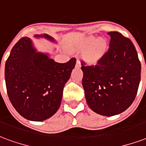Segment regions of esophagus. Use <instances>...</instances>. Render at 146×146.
<instances>
[{
  "mask_svg": "<svg viewBox=\"0 0 146 146\" xmlns=\"http://www.w3.org/2000/svg\"><path fill=\"white\" fill-rule=\"evenodd\" d=\"M76 66H77V67H80V66H81L80 61L79 60H76Z\"/></svg>",
  "mask_w": 146,
  "mask_h": 146,
  "instance_id": "34e87169",
  "label": "esophagus"
}]
</instances>
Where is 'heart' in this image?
I'll use <instances>...</instances> for the list:
<instances>
[{
  "label": "heart",
  "mask_w": 146,
  "mask_h": 146,
  "mask_svg": "<svg viewBox=\"0 0 146 146\" xmlns=\"http://www.w3.org/2000/svg\"><path fill=\"white\" fill-rule=\"evenodd\" d=\"M78 50H83V57L88 63H93L100 60L106 50V43L103 39L95 40V37L90 36L86 37L79 43Z\"/></svg>",
  "instance_id": "b5f03b06"
}]
</instances>
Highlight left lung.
Masks as SVG:
<instances>
[{
    "label": "left lung",
    "instance_id": "left-lung-1",
    "mask_svg": "<svg viewBox=\"0 0 146 146\" xmlns=\"http://www.w3.org/2000/svg\"><path fill=\"white\" fill-rule=\"evenodd\" d=\"M110 48L96 65L81 62L86 103L100 115L113 116L132 105L141 78V63L135 46L119 32H109Z\"/></svg>",
    "mask_w": 146,
    "mask_h": 146
}]
</instances>
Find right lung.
<instances>
[{
	"mask_svg": "<svg viewBox=\"0 0 146 146\" xmlns=\"http://www.w3.org/2000/svg\"><path fill=\"white\" fill-rule=\"evenodd\" d=\"M35 36L54 40L47 34ZM76 61L56 63L47 53L37 52L29 37H22L11 50L4 72L9 100L17 113L36 122L54 115Z\"/></svg>",
	"mask_w": 146,
	"mask_h": 146,
	"instance_id": "right-lung-1",
	"label": "right lung"
}]
</instances>
